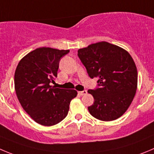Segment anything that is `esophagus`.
Wrapping results in <instances>:
<instances>
[{"mask_svg": "<svg viewBox=\"0 0 154 154\" xmlns=\"http://www.w3.org/2000/svg\"><path fill=\"white\" fill-rule=\"evenodd\" d=\"M78 93L80 95V96H84V95L87 94V90H83V91H79Z\"/></svg>", "mask_w": 154, "mask_h": 154, "instance_id": "esophagus-1", "label": "esophagus"}]
</instances>
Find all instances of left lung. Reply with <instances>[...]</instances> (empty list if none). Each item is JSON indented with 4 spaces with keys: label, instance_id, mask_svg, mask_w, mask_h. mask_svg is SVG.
I'll return each instance as SVG.
<instances>
[{
    "label": "left lung",
    "instance_id": "1",
    "mask_svg": "<svg viewBox=\"0 0 154 154\" xmlns=\"http://www.w3.org/2000/svg\"><path fill=\"white\" fill-rule=\"evenodd\" d=\"M79 58L90 78L98 77V87L89 90L94 103L90 114L105 122L122 116L133 101L137 86V70L126 50L107 42L91 44L78 50Z\"/></svg>",
    "mask_w": 154,
    "mask_h": 154
}]
</instances>
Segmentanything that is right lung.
I'll return each mask as SVG.
<instances>
[{"label":"right lung","instance_id":"1","mask_svg":"<svg viewBox=\"0 0 154 154\" xmlns=\"http://www.w3.org/2000/svg\"><path fill=\"white\" fill-rule=\"evenodd\" d=\"M69 50L38 48L20 61L14 86L23 109L35 122L44 126L59 123L67 116L75 90L54 88L50 86L57 77L59 61Z\"/></svg>","mask_w":154,"mask_h":154}]
</instances>
